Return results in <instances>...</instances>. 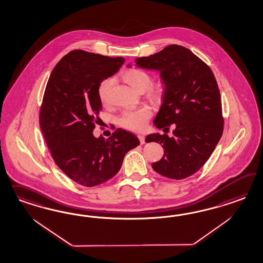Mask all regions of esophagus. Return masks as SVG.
I'll return each instance as SVG.
<instances>
[{"label":"esophagus","instance_id":"obj_1","mask_svg":"<svg viewBox=\"0 0 263 263\" xmlns=\"http://www.w3.org/2000/svg\"><path fill=\"white\" fill-rule=\"evenodd\" d=\"M138 138H139V140H140L141 144H143V143H145V142H144V136L140 134V135H138Z\"/></svg>","mask_w":263,"mask_h":263}]
</instances>
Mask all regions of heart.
<instances>
[{"mask_svg":"<svg viewBox=\"0 0 263 263\" xmlns=\"http://www.w3.org/2000/svg\"><path fill=\"white\" fill-rule=\"evenodd\" d=\"M122 78L132 88L139 92H143L145 89L147 95L154 101H160L164 96V88L162 85H151L152 76L146 71L139 68H133L122 74ZM112 86V80L105 79L98 86V96L102 103L109 101L110 90ZM152 116V111L146 108L125 110L119 118L120 126L132 131H143L147 124V120Z\"/></svg>","mask_w":263,"mask_h":263,"instance_id":"heart-1","label":"heart"}]
</instances>
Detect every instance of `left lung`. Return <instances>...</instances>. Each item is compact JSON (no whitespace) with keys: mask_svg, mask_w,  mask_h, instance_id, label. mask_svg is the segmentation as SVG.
<instances>
[{"mask_svg":"<svg viewBox=\"0 0 263 263\" xmlns=\"http://www.w3.org/2000/svg\"><path fill=\"white\" fill-rule=\"evenodd\" d=\"M135 62L137 67L159 71L164 85L154 125L164 130L172 124L175 127L173 137L146 136V143H159L164 148V156L152 168L176 180L194 175L206 163L223 134L221 95L213 72L189 49L175 44Z\"/></svg>","mask_w":263,"mask_h":263,"instance_id":"left-lung-1","label":"left lung"}]
</instances>
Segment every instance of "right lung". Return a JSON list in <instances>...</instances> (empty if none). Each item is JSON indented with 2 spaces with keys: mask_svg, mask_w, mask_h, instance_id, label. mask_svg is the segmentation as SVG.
Segmentation results:
<instances>
[{
  "mask_svg": "<svg viewBox=\"0 0 263 263\" xmlns=\"http://www.w3.org/2000/svg\"><path fill=\"white\" fill-rule=\"evenodd\" d=\"M123 63L122 57L73 50L57 64L48 80L40 111L42 134L57 166L86 187L111 179L125 154L140 144L133 133L120 128L109 139L92 133L102 109L98 86Z\"/></svg>",
  "mask_w": 263,
  "mask_h": 263,
  "instance_id": "right-lung-1",
  "label": "right lung"
}]
</instances>
